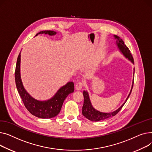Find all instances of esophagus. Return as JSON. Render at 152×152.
Returning a JSON list of instances; mask_svg holds the SVG:
<instances>
[{
    "label": "esophagus",
    "instance_id": "34e87169",
    "mask_svg": "<svg viewBox=\"0 0 152 152\" xmlns=\"http://www.w3.org/2000/svg\"><path fill=\"white\" fill-rule=\"evenodd\" d=\"M83 82L82 81H80L78 82L77 83L76 85H75V88H76V90H82V88L83 86Z\"/></svg>",
    "mask_w": 152,
    "mask_h": 152
}]
</instances>
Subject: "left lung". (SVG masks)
<instances>
[{"label":"left lung","mask_w":152,"mask_h":152,"mask_svg":"<svg viewBox=\"0 0 152 152\" xmlns=\"http://www.w3.org/2000/svg\"><path fill=\"white\" fill-rule=\"evenodd\" d=\"M115 38H117L118 39V42L117 45L119 47V48L120 49V50L122 51V53L124 54V55L127 58H128L129 60H131L132 62H134V59L133 57L131 55V51L129 50V48L126 46V45L124 43V42L123 41L122 39H121L120 37H118L117 35H115ZM134 83V82H133ZM133 87V84H132V86L131 88V92L129 93V94L128 95L127 99L124 102L120 107L117 109L116 111L112 112V113H102L100 112L99 111H97L96 110H95L91 105V104L90 102V98H89L88 96V94L86 91H83V96H84V103H83V106L82 107V113L83 115L85 116V117L88 118V120H90L91 121H99L101 120H103L107 118H111L112 117H114L115 115H117L122 109L123 106L124 105V104L126 103V102L127 101L128 99L129 98L131 91H132V89Z\"/></svg>","instance_id":"left-lung-1"}]
</instances>
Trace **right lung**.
Here are the masks:
<instances>
[{
	"label": "right lung",
	"instance_id": "right-lung-1",
	"mask_svg": "<svg viewBox=\"0 0 152 152\" xmlns=\"http://www.w3.org/2000/svg\"><path fill=\"white\" fill-rule=\"evenodd\" d=\"M40 34L53 35L56 34V32L53 31H43L36 34L35 36ZM20 61L21 52L17 58L15 77L18 91L26 108L31 114L40 118H51L56 117L59 113L66 97L74 92V82H69L61 88L54 97L48 101L42 102L35 100L26 91L23 87L20 77Z\"/></svg>",
	"mask_w": 152,
	"mask_h": 152
}]
</instances>
